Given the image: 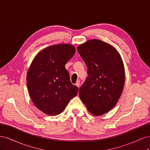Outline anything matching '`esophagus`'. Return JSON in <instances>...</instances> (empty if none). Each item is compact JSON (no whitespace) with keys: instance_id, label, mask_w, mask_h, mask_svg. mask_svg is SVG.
Returning a JSON list of instances; mask_svg holds the SVG:
<instances>
[{"instance_id":"1","label":"esophagus","mask_w":150,"mask_h":150,"mask_svg":"<svg viewBox=\"0 0 150 150\" xmlns=\"http://www.w3.org/2000/svg\"><path fill=\"white\" fill-rule=\"evenodd\" d=\"M76 86H78V87L79 88V86H80V81L79 80H78V81H77V82L76 83Z\"/></svg>"}]
</instances>
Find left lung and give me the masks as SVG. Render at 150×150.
Instances as JSON below:
<instances>
[{
	"label": "left lung",
	"mask_w": 150,
	"mask_h": 150,
	"mask_svg": "<svg viewBox=\"0 0 150 150\" xmlns=\"http://www.w3.org/2000/svg\"><path fill=\"white\" fill-rule=\"evenodd\" d=\"M88 67V76L79 96L90 113L101 116L116 105L123 89L125 72L120 53L99 39L89 40L78 47Z\"/></svg>",
	"instance_id": "1"
}]
</instances>
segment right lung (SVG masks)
<instances>
[{"label":"right lung","instance_id":"right-lung-1","mask_svg":"<svg viewBox=\"0 0 150 150\" xmlns=\"http://www.w3.org/2000/svg\"><path fill=\"white\" fill-rule=\"evenodd\" d=\"M76 49L68 44L44 49L34 57L27 74V85L32 101L39 110L49 116L59 115L78 88L70 81L65 68Z\"/></svg>","mask_w":150,"mask_h":150}]
</instances>
